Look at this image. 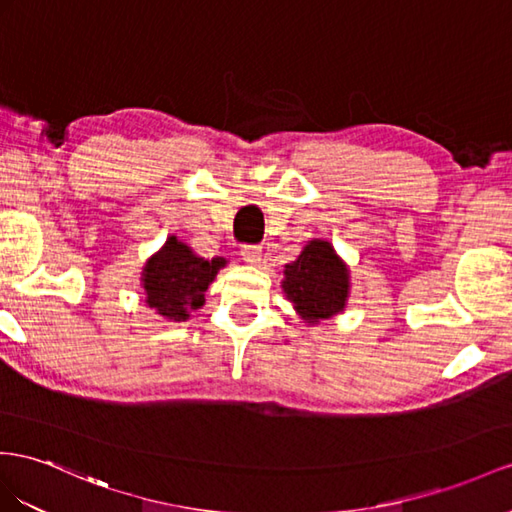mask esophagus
I'll use <instances>...</instances> for the list:
<instances>
[{"label": "esophagus", "instance_id": "obj_1", "mask_svg": "<svg viewBox=\"0 0 512 512\" xmlns=\"http://www.w3.org/2000/svg\"><path fill=\"white\" fill-rule=\"evenodd\" d=\"M240 255H242V259L246 261V264H259V261H261V246H257V244H244L240 248Z\"/></svg>", "mask_w": 512, "mask_h": 512}]
</instances>
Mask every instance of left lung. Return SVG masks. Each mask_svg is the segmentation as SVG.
Segmentation results:
<instances>
[{"mask_svg":"<svg viewBox=\"0 0 512 512\" xmlns=\"http://www.w3.org/2000/svg\"><path fill=\"white\" fill-rule=\"evenodd\" d=\"M283 290L309 324L331 318L348 298V270L329 242L313 240L285 266Z\"/></svg>","mask_w":512,"mask_h":512,"instance_id":"8db88e82","label":"left lung"}]
</instances>
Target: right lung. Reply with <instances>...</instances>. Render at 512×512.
<instances>
[{"instance_id": "obj_1", "label": "right lung", "mask_w": 512, "mask_h": 512, "mask_svg": "<svg viewBox=\"0 0 512 512\" xmlns=\"http://www.w3.org/2000/svg\"><path fill=\"white\" fill-rule=\"evenodd\" d=\"M225 264L227 261L222 257L212 261L196 257L186 244L170 238L144 266L142 283L147 305L166 320H188L192 309L203 307L209 283Z\"/></svg>"}]
</instances>
